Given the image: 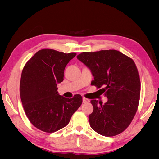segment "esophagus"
I'll list each match as a JSON object with an SVG mask.
<instances>
[{
    "mask_svg": "<svg viewBox=\"0 0 159 159\" xmlns=\"http://www.w3.org/2000/svg\"><path fill=\"white\" fill-rule=\"evenodd\" d=\"M89 102V100L88 99L85 98H83V103H87Z\"/></svg>",
    "mask_w": 159,
    "mask_h": 159,
    "instance_id": "34e87169",
    "label": "esophagus"
}]
</instances>
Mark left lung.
<instances>
[{
  "mask_svg": "<svg viewBox=\"0 0 159 159\" xmlns=\"http://www.w3.org/2000/svg\"><path fill=\"white\" fill-rule=\"evenodd\" d=\"M77 58L91 70L94 77L91 85L107 97L103 104L92 99L91 127L105 137L117 135L131 123L140 99L141 81L137 66L127 56L115 50L82 52Z\"/></svg>",
  "mask_w": 159,
  "mask_h": 159,
  "instance_id": "8db88e82",
  "label": "left lung"
}]
</instances>
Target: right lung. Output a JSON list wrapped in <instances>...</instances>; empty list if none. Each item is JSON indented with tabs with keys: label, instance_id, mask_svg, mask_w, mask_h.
Segmentation results:
<instances>
[{
	"label": "right lung",
	"instance_id": "right-lung-1",
	"mask_svg": "<svg viewBox=\"0 0 159 159\" xmlns=\"http://www.w3.org/2000/svg\"><path fill=\"white\" fill-rule=\"evenodd\" d=\"M75 55L42 49L24 67L20 99L28 119L40 131L54 133L64 128L82 103V97L79 94L69 99L57 91V84L64 80L66 65Z\"/></svg>",
	"mask_w": 159,
	"mask_h": 159
}]
</instances>
